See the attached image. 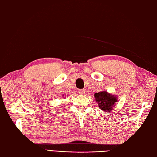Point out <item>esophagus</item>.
I'll list each match as a JSON object with an SVG mask.
<instances>
[{
  "mask_svg": "<svg viewBox=\"0 0 157 157\" xmlns=\"http://www.w3.org/2000/svg\"><path fill=\"white\" fill-rule=\"evenodd\" d=\"M78 91V94L81 95H84L85 94V91L84 89H79Z\"/></svg>",
  "mask_w": 157,
  "mask_h": 157,
  "instance_id": "34e87169",
  "label": "esophagus"
}]
</instances>
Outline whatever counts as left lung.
Here are the masks:
<instances>
[{
	"label": "left lung",
	"mask_w": 157,
	"mask_h": 157,
	"mask_svg": "<svg viewBox=\"0 0 157 157\" xmlns=\"http://www.w3.org/2000/svg\"><path fill=\"white\" fill-rule=\"evenodd\" d=\"M94 96L100 109L105 112L113 109V107L114 106V104L117 101V98L108 94L107 91L96 93L95 94Z\"/></svg>",
	"instance_id": "8db88e82"
}]
</instances>
